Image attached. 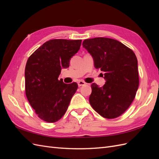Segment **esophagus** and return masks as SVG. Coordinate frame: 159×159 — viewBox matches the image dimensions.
<instances>
[{
    "label": "esophagus",
    "mask_w": 159,
    "mask_h": 159,
    "mask_svg": "<svg viewBox=\"0 0 159 159\" xmlns=\"http://www.w3.org/2000/svg\"><path fill=\"white\" fill-rule=\"evenodd\" d=\"M78 84L79 87H81V86H83V85H85L86 84H85V81H79L78 82Z\"/></svg>",
    "instance_id": "esophagus-1"
}]
</instances>
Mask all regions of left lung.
I'll use <instances>...</instances> for the list:
<instances>
[{"instance_id":"1","label":"left lung","mask_w":159,"mask_h":159,"mask_svg":"<svg viewBox=\"0 0 159 159\" xmlns=\"http://www.w3.org/2000/svg\"><path fill=\"white\" fill-rule=\"evenodd\" d=\"M82 45L106 80L103 87L91 84L89 103L104 118L118 117L131 105L139 88L137 57L129 48L112 38H90Z\"/></svg>"}]
</instances>
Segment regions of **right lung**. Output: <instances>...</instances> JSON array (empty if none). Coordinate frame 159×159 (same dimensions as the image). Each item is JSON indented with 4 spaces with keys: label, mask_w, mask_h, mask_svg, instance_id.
Returning <instances> with one entry per match:
<instances>
[{
    "label": "right lung",
    "mask_w": 159,
    "mask_h": 159,
    "mask_svg": "<svg viewBox=\"0 0 159 159\" xmlns=\"http://www.w3.org/2000/svg\"><path fill=\"white\" fill-rule=\"evenodd\" d=\"M81 40H50L28 57L25 68L26 98L43 121L54 123L68 108L78 85L58 80L61 68L70 66V60L80 48Z\"/></svg>",
    "instance_id": "obj_1"
}]
</instances>
